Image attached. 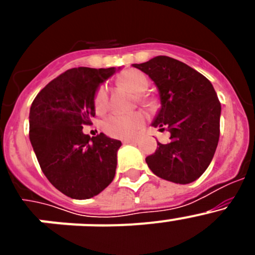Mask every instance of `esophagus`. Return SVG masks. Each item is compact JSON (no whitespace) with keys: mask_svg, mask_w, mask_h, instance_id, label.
I'll return each mask as SVG.
<instances>
[{"mask_svg":"<svg viewBox=\"0 0 255 255\" xmlns=\"http://www.w3.org/2000/svg\"><path fill=\"white\" fill-rule=\"evenodd\" d=\"M138 143V139H125L124 144H135Z\"/></svg>","mask_w":255,"mask_h":255,"instance_id":"obj_1","label":"esophagus"}]
</instances>
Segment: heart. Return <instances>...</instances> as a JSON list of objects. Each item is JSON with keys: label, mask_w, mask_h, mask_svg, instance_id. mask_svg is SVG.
I'll use <instances>...</instances> for the list:
<instances>
[{"label": "heart", "mask_w": 255, "mask_h": 255, "mask_svg": "<svg viewBox=\"0 0 255 255\" xmlns=\"http://www.w3.org/2000/svg\"><path fill=\"white\" fill-rule=\"evenodd\" d=\"M121 84L129 88L135 94H141L149 87V80L143 73L130 70L121 75ZM108 105L107 88L100 87L94 94V108L98 114L106 111ZM145 124V116L141 112H132V114H114L106 117L102 123V129L112 138L128 139L131 138L141 129Z\"/></svg>", "instance_id": "obj_1"}]
</instances>
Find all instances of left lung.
Listing matches in <instances>:
<instances>
[{"instance_id": "1", "label": "left lung", "mask_w": 255, "mask_h": 255, "mask_svg": "<svg viewBox=\"0 0 255 255\" xmlns=\"http://www.w3.org/2000/svg\"><path fill=\"white\" fill-rule=\"evenodd\" d=\"M132 66L158 89L161 108L152 126L171 134L167 144L158 143L145 158L148 167L167 181H195L211 163L220 139L221 103L215 88L197 70L167 56Z\"/></svg>"}]
</instances>
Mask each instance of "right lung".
I'll list each match as a JSON object with an SVG mask.
<instances>
[{
	"label": "right lung",
	"mask_w": 255,
	"mask_h": 255,
	"mask_svg": "<svg viewBox=\"0 0 255 255\" xmlns=\"http://www.w3.org/2000/svg\"><path fill=\"white\" fill-rule=\"evenodd\" d=\"M115 67H74L37 94L29 114V138L39 166L57 190L73 199H89L112 182L121 141L83 126L96 116L94 94Z\"/></svg>",
	"instance_id": "1"
}]
</instances>
